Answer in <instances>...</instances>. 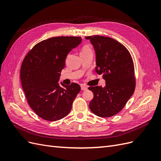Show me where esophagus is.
<instances>
[{"label":"esophagus","mask_w":161,"mask_h":161,"mask_svg":"<svg viewBox=\"0 0 161 161\" xmlns=\"http://www.w3.org/2000/svg\"><path fill=\"white\" fill-rule=\"evenodd\" d=\"M80 87H81V90H82V91H86V90H87V87L86 86H85V85H81L80 86Z\"/></svg>","instance_id":"obj_1"}]
</instances>
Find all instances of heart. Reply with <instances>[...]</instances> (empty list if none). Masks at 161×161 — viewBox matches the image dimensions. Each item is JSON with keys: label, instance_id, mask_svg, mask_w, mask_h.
Segmentation results:
<instances>
[{"label": "heart", "instance_id": "b5f03b06", "mask_svg": "<svg viewBox=\"0 0 161 161\" xmlns=\"http://www.w3.org/2000/svg\"><path fill=\"white\" fill-rule=\"evenodd\" d=\"M91 52H92L91 48L88 45H85L83 47H82L80 53H86Z\"/></svg>", "mask_w": 161, "mask_h": 161}]
</instances>
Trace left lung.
<instances>
[{
  "instance_id": "left-lung-1",
  "label": "left lung",
  "mask_w": 161,
  "mask_h": 161,
  "mask_svg": "<svg viewBox=\"0 0 161 161\" xmlns=\"http://www.w3.org/2000/svg\"><path fill=\"white\" fill-rule=\"evenodd\" d=\"M96 53V71L103 75L106 85L89 86L94 94L89 108L96 115L109 118L118 114L133 95L136 77L133 59L124 45L111 37L92 36Z\"/></svg>"
}]
</instances>
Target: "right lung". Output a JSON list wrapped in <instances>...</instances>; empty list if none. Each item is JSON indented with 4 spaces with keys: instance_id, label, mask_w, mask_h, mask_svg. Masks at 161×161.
I'll return each instance as SVG.
<instances>
[{
    "instance_id": "add662e5",
    "label": "right lung",
    "mask_w": 161,
    "mask_h": 161,
    "mask_svg": "<svg viewBox=\"0 0 161 161\" xmlns=\"http://www.w3.org/2000/svg\"><path fill=\"white\" fill-rule=\"evenodd\" d=\"M81 42V37L59 36L37 43L24 58L20 70L23 90L29 105L47 121H57L70 113L80 86L58 85L65 60L72 48Z\"/></svg>"
}]
</instances>
